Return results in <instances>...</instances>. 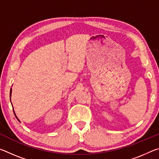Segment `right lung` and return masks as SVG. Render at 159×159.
Returning <instances> with one entry per match:
<instances>
[{"label":"right lung","instance_id":"obj_1","mask_svg":"<svg viewBox=\"0 0 159 159\" xmlns=\"http://www.w3.org/2000/svg\"><path fill=\"white\" fill-rule=\"evenodd\" d=\"M11 93H12V90H10V97H11ZM15 116H16V115H15ZM16 118H17V116H16ZM17 119H18V118H17ZM18 120H19V119H18Z\"/></svg>","mask_w":159,"mask_h":159}]
</instances>
